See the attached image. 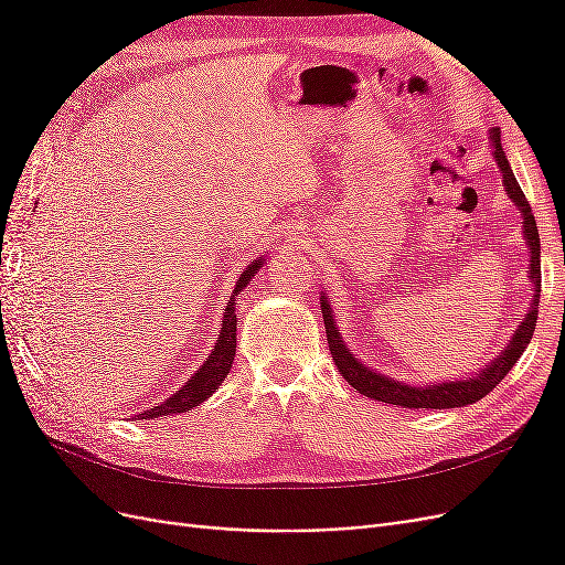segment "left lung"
Returning <instances> with one entry per match:
<instances>
[{
    "label": "left lung",
    "instance_id": "obj_1",
    "mask_svg": "<svg viewBox=\"0 0 565 565\" xmlns=\"http://www.w3.org/2000/svg\"><path fill=\"white\" fill-rule=\"evenodd\" d=\"M490 141H492V156L494 162H498L500 172H502V181L507 188V195L516 202V207L523 214V237L527 241L530 247V280L535 285V297H533V306L525 316V320L519 324L516 334L511 337L509 347L504 349V353L500 358L478 372V377H469V380H459V382H446V384H434V386H407L401 382H393L384 374L372 372L370 367H365L363 363H358L355 358L349 353V349L344 347V341L339 337V330L332 318V309L330 303L324 301V297L320 299V311H322V320H324V334H328V344H330V353L332 361L339 370L341 377H344L358 393H363L367 398L382 401V403H391V405H401V407H431V409H443V407H461V405H471L476 401H481L483 396L498 386L509 370L516 365L519 358L523 355L525 347L530 344L535 332V322H537V309H540V280H542V270H540V233H537V224L533 210L521 191V185L511 172L509 160L502 150V141H500V129L490 131Z\"/></svg>",
    "mask_w": 565,
    "mask_h": 565
}]
</instances>
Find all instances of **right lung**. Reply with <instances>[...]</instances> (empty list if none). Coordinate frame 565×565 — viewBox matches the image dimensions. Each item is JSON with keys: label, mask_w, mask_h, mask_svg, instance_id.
<instances>
[{"label": "right lung", "mask_w": 565, "mask_h": 565, "mask_svg": "<svg viewBox=\"0 0 565 565\" xmlns=\"http://www.w3.org/2000/svg\"><path fill=\"white\" fill-rule=\"evenodd\" d=\"M264 259L259 256V262H252L247 266V270L241 273V280L235 285V292L226 306V316L221 320V332L216 339V347L212 349V353L207 355V361L200 365V370L188 380L172 398H167L164 403L146 409V413L136 415L139 419H152V417H164V415H177V413H185L195 405H200L202 401H207L212 393L221 386V382L226 380V374L233 365V355H235V332H237V318H235V295L241 292L243 287H247V282L254 278V273L262 268Z\"/></svg>", "instance_id": "add662e5"}]
</instances>
